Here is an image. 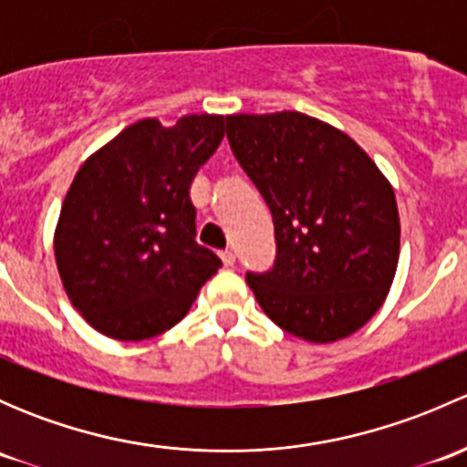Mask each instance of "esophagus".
I'll use <instances>...</instances> for the list:
<instances>
[{
	"mask_svg": "<svg viewBox=\"0 0 467 467\" xmlns=\"http://www.w3.org/2000/svg\"><path fill=\"white\" fill-rule=\"evenodd\" d=\"M221 260H223L225 266H233L234 260H237V255H234L233 251H221Z\"/></svg>",
	"mask_w": 467,
	"mask_h": 467,
	"instance_id": "34e87169",
	"label": "esophagus"
}]
</instances>
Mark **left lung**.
Segmentation results:
<instances>
[{"label": "left lung", "mask_w": 467, "mask_h": 467, "mask_svg": "<svg viewBox=\"0 0 467 467\" xmlns=\"http://www.w3.org/2000/svg\"><path fill=\"white\" fill-rule=\"evenodd\" d=\"M225 133L275 225V264L246 275L264 314L309 343L355 334L398 268L390 182L355 140L303 112L228 115Z\"/></svg>", "instance_id": "8db88e82"}]
</instances>
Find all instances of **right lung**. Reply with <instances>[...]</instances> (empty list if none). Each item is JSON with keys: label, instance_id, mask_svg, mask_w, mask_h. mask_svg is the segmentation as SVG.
<instances>
[{"label": "right lung", "instance_id": "add662e5", "mask_svg": "<svg viewBox=\"0 0 467 467\" xmlns=\"http://www.w3.org/2000/svg\"><path fill=\"white\" fill-rule=\"evenodd\" d=\"M223 140V115L140 119L81 164L54 255L67 298L97 332L144 341L173 327L219 271L196 244L190 187Z\"/></svg>", "mask_w": 467, "mask_h": 467}]
</instances>
